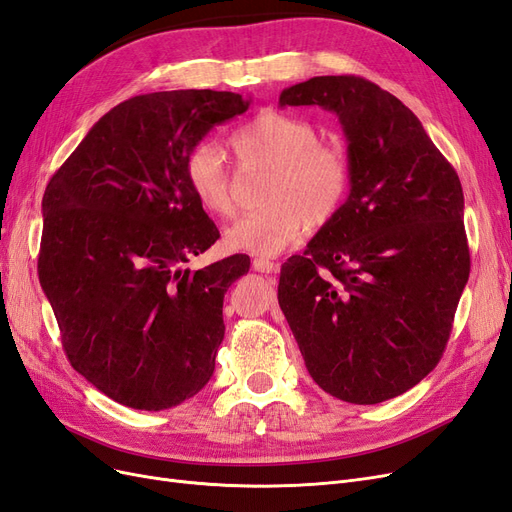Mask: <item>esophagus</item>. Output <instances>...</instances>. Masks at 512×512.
<instances>
[{
  "instance_id": "esophagus-1",
  "label": "esophagus",
  "mask_w": 512,
  "mask_h": 512,
  "mask_svg": "<svg viewBox=\"0 0 512 512\" xmlns=\"http://www.w3.org/2000/svg\"><path fill=\"white\" fill-rule=\"evenodd\" d=\"M252 267H254V271H258V273H277V271H279V264L273 262V260H269V258H254Z\"/></svg>"
}]
</instances>
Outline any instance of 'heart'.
Instances as JSON below:
<instances>
[{
	"label": "heart",
	"instance_id": "obj_1",
	"mask_svg": "<svg viewBox=\"0 0 512 512\" xmlns=\"http://www.w3.org/2000/svg\"><path fill=\"white\" fill-rule=\"evenodd\" d=\"M241 167L271 169L262 209L237 220L224 241L231 250L275 256L301 239L307 222L324 226L337 214L349 188L347 156L339 144L320 142L309 120L260 112L233 135ZM186 182L209 214L231 218L237 211L235 180L218 144L203 142L186 158Z\"/></svg>",
	"mask_w": 512,
	"mask_h": 512
}]
</instances>
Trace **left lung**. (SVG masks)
I'll list each match as a JSON object with an SVG mask.
<instances>
[{"label":"left lung","mask_w":512,"mask_h":512,"mask_svg":"<svg viewBox=\"0 0 512 512\" xmlns=\"http://www.w3.org/2000/svg\"><path fill=\"white\" fill-rule=\"evenodd\" d=\"M281 105L337 114L349 195L281 264L277 301L313 381L351 404L396 398L443 356L470 275L455 169L400 99L358 76H315Z\"/></svg>","instance_id":"obj_1"}]
</instances>
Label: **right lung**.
<instances>
[{"instance_id": "obj_1", "label": "right lung", "mask_w": 512, "mask_h": 512, "mask_svg": "<svg viewBox=\"0 0 512 512\" xmlns=\"http://www.w3.org/2000/svg\"><path fill=\"white\" fill-rule=\"evenodd\" d=\"M250 103L207 88L122 101L46 186L38 273L63 349L88 383L125 407H178L214 375L224 294L250 271V256L184 269L220 237L184 165L211 129Z\"/></svg>"}]
</instances>
